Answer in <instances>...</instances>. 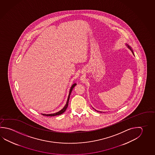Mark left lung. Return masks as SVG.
Masks as SVG:
<instances>
[{
    "instance_id": "obj_1",
    "label": "left lung",
    "mask_w": 155,
    "mask_h": 155,
    "mask_svg": "<svg viewBox=\"0 0 155 155\" xmlns=\"http://www.w3.org/2000/svg\"><path fill=\"white\" fill-rule=\"evenodd\" d=\"M128 46V48H130V49L131 50V48H130V46ZM96 111H97V110H96Z\"/></svg>"
}]
</instances>
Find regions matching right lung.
<instances>
[{
  "label": "right lung",
  "instance_id": "add662e5",
  "mask_svg": "<svg viewBox=\"0 0 155 155\" xmlns=\"http://www.w3.org/2000/svg\"><path fill=\"white\" fill-rule=\"evenodd\" d=\"M76 84H74L72 85V86L71 87V90L69 91V96H68V98L67 101V103L65 104V105L64 106V107H63L62 109V110L61 111H59L58 112H57L56 113H54V114H42V115L46 116H54L59 115H61L62 114L64 113L65 111L67 109L68 106V103H69V98H70V96H71V91L73 90L74 87L76 86Z\"/></svg>",
  "mask_w": 155,
  "mask_h": 155
}]
</instances>
